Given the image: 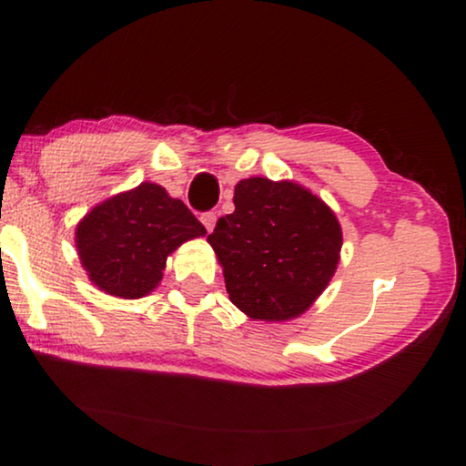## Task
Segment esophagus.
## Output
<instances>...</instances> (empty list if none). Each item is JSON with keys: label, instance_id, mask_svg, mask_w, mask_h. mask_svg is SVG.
Returning <instances> with one entry per match:
<instances>
[{"label": "esophagus", "instance_id": "obj_1", "mask_svg": "<svg viewBox=\"0 0 466 466\" xmlns=\"http://www.w3.org/2000/svg\"><path fill=\"white\" fill-rule=\"evenodd\" d=\"M201 222H203V227L208 228V231H212L214 225H216V212H203Z\"/></svg>", "mask_w": 466, "mask_h": 466}]
</instances>
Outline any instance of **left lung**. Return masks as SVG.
Returning <instances> with one entry per match:
<instances>
[{
	"label": "left lung",
	"mask_w": 466,
	"mask_h": 466,
	"mask_svg": "<svg viewBox=\"0 0 466 466\" xmlns=\"http://www.w3.org/2000/svg\"><path fill=\"white\" fill-rule=\"evenodd\" d=\"M233 203L235 212L218 218L208 235L228 299L257 320L303 314L339 263L335 214L299 184L267 177L241 180Z\"/></svg>",
	"instance_id": "1"
}]
</instances>
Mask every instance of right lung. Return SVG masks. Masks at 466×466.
<instances>
[{
  "instance_id": "right-lung-1",
  "label": "right lung",
  "mask_w": 466,
  "mask_h": 466,
  "mask_svg": "<svg viewBox=\"0 0 466 466\" xmlns=\"http://www.w3.org/2000/svg\"><path fill=\"white\" fill-rule=\"evenodd\" d=\"M206 227L180 199L144 182L93 208L76 228L88 278L107 295L139 299L161 282L165 260Z\"/></svg>"
}]
</instances>
